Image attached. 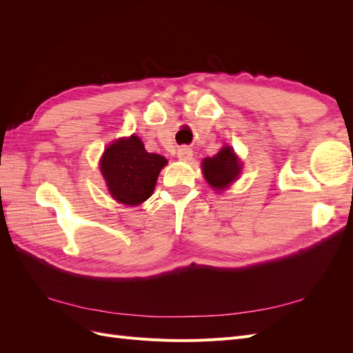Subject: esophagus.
<instances>
[{
	"mask_svg": "<svg viewBox=\"0 0 353 353\" xmlns=\"http://www.w3.org/2000/svg\"><path fill=\"white\" fill-rule=\"evenodd\" d=\"M191 156H193V150H191L190 147L183 145V147L178 148V157H179L181 160H190Z\"/></svg>",
	"mask_w": 353,
	"mask_h": 353,
	"instance_id": "34e87169",
	"label": "esophagus"
}]
</instances>
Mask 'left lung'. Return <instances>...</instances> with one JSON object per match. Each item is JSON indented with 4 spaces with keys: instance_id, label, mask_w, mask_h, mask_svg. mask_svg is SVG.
Wrapping results in <instances>:
<instances>
[{
    "instance_id": "8db88e82",
    "label": "left lung",
    "mask_w": 353,
    "mask_h": 353,
    "mask_svg": "<svg viewBox=\"0 0 353 353\" xmlns=\"http://www.w3.org/2000/svg\"><path fill=\"white\" fill-rule=\"evenodd\" d=\"M203 175L210 187L222 190L230 185L240 174V160L231 150V147H223L215 156L203 160Z\"/></svg>"
}]
</instances>
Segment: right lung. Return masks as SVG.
<instances>
[{"instance_id":"1","label":"right lung","mask_w":353,"mask_h":353,"mask_svg":"<svg viewBox=\"0 0 353 353\" xmlns=\"http://www.w3.org/2000/svg\"><path fill=\"white\" fill-rule=\"evenodd\" d=\"M166 163L163 156L145 152L143 141L132 135L105 148L100 169L114 200L134 206L152 196L159 172Z\"/></svg>"}]
</instances>
